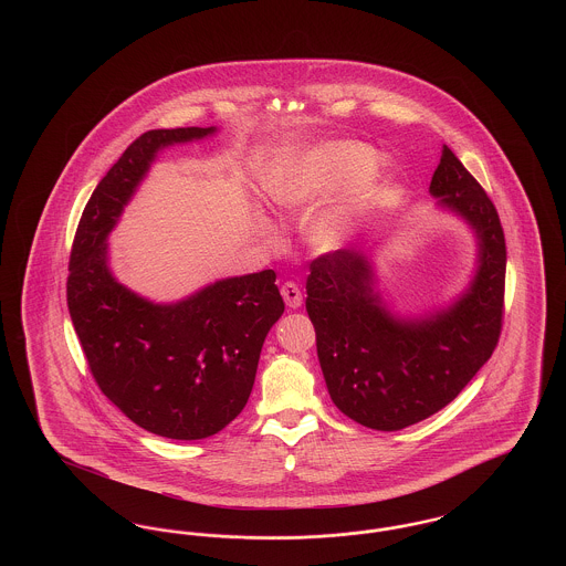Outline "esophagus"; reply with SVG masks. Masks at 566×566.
Segmentation results:
<instances>
[{
  "mask_svg": "<svg viewBox=\"0 0 566 566\" xmlns=\"http://www.w3.org/2000/svg\"><path fill=\"white\" fill-rule=\"evenodd\" d=\"M282 296H284V301H286V305L291 307V310H298L301 307V303H303V296H301V291H298V286H296L295 282H286L284 286H282Z\"/></svg>",
  "mask_w": 566,
  "mask_h": 566,
  "instance_id": "1",
  "label": "esophagus"
}]
</instances>
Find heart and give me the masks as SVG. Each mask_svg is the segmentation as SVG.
Returning a JSON list of instances; mask_svg holds the SVG:
<instances>
[{
  "instance_id": "1",
  "label": "heart",
  "mask_w": 566,
  "mask_h": 566,
  "mask_svg": "<svg viewBox=\"0 0 566 566\" xmlns=\"http://www.w3.org/2000/svg\"><path fill=\"white\" fill-rule=\"evenodd\" d=\"M377 155L356 142H333L312 150L284 157L271 165L265 192L271 203L286 212H303L324 199L363 182L376 167ZM379 199L377 187H365L331 212L321 216L310 229L314 248L331 252L348 242L356 220Z\"/></svg>"
}]
</instances>
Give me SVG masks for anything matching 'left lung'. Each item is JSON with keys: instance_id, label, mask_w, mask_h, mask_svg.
Masks as SVG:
<instances>
[{"instance_id": "1", "label": "left lung", "mask_w": 566, "mask_h": 566, "mask_svg": "<svg viewBox=\"0 0 566 566\" xmlns=\"http://www.w3.org/2000/svg\"><path fill=\"white\" fill-rule=\"evenodd\" d=\"M429 192L478 242L473 277L448 307L395 314L377 291L371 259L354 248L312 261L305 284L328 395L342 413L376 431H401L452 403L501 335L507 250L496 208L448 146Z\"/></svg>"}]
</instances>
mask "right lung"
<instances>
[{
  "label": "right lung",
  "mask_w": 566,
  "mask_h": 566,
  "mask_svg": "<svg viewBox=\"0 0 566 566\" xmlns=\"http://www.w3.org/2000/svg\"><path fill=\"white\" fill-rule=\"evenodd\" d=\"M216 127L139 135L93 190L70 254L67 307L102 392L144 431L206 439L248 403L271 326L284 314L273 270L216 280L155 303L109 270L108 235L163 148Z\"/></svg>",
  "instance_id": "1"
}]
</instances>
